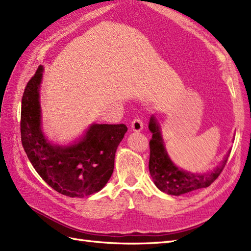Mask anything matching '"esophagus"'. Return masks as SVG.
I'll return each mask as SVG.
<instances>
[{
    "mask_svg": "<svg viewBox=\"0 0 251 251\" xmlns=\"http://www.w3.org/2000/svg\"><path fill=\"white\" fill-rule=\"evenodd\" d=\"M131 127L132 130L135 131V132H140L142 128H143V121L141 118L137 117L135 118L133 121H132V125H131Z\"/></svg>",
    "mask_w": 251,
    "mask_h": 251,
    "instance_id": "1",
    "label": "esophagus"
}]
</instances>
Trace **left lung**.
<instances>
[{
    "mask_svg": "<svg viewBox=\"0 0 251 251\" xmlns=\"http://www.w3.org/2000/svg\"><path fill=\"white\" fill-rule=\"evenodd\" d=\"M149 128L153 133L150 141L149 170L154 183L160 191L169 195L179 196L199 188L208 187L224 170L228 155L221 164L207 174L198 175L180 171L174 165L166 153L160 130L154 116L150 119Z\"/></svg>",
    "mask_w": 251,
    "mask_h": 251,
    "instance_id": "left-lung-1",
    "label": "left lung"
}]
</instances>
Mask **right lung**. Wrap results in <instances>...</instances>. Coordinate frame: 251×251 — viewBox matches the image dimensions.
<instances>
[{
  "mask_svg": "<svg viewBox=\"0 0 251 251\" xmlns=\"http://www.w3.org/2000/svg\"><path fill=\"white\" fill-rule=\"evenodd\" d=\"M43 68L30 78L22 98L21 138L27 157L42 179L59 194L82 198L100 192L114 170L126 125H93L78 143L51 146L41 128L39 88Z\"/></svg>",
  "mask_w": 251,
  "mask_h": 251,
  "instance_id": "1",
  "label": "right lung"
}]
</instances>
